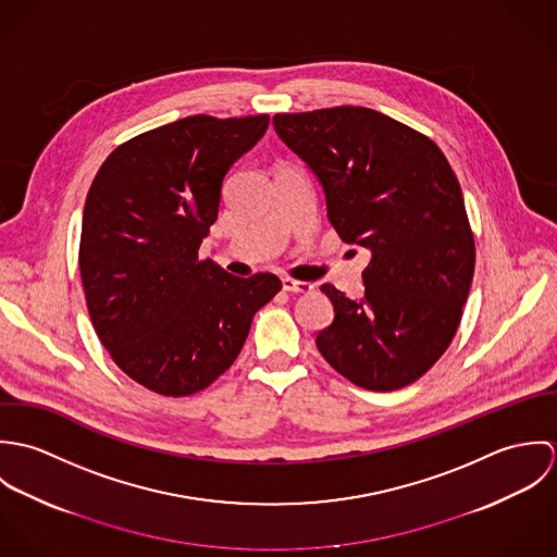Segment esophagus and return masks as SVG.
I'll return each mask as SVG.
<instances>
[{"mask_svg": "<svg viewBox=\"0 0 557 557\" xmlns=\"http://www.w3.org/2000/svg\"><path fill=\"white\" fill-rule=\"evenodd\" d=\"M283 289L289 292V294H311L315 289V285L287 276V278H283Z\"/></svg>", "mask_w": 557, "mask_h": 557, "instance_id": "esophagus-1", "label": "esophagus"}]
</instances>
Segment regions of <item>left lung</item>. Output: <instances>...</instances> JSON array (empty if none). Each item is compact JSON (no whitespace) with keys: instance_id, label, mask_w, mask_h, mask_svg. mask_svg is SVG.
<instances>
[{"instance_id":"obj_1","label":"left lung","mask_w":557,"mask_h":557,"mask_svg":"<svg viewBox=\"0 0 557 557\" xmlns=\"http://www.w3.org/2000/svg\"><path fill=\"white\" fill-rule=\"evenodd\" d=\"M272 122L315 171L336 234L371 250L362 300L321 285L334 321L318 334L319 354L364 391L413 384L453 343L474 278L476 244L450 162L426 135L367 107Z\"/></svg>"}]
</instances>
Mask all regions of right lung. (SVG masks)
Returning <instances> with one entry per match:
<instances>
[{"label":"right lung","mask_w":557,"mask_h":557,"mask_svg":"<svg viewBox=\"0 0 557 557\" xmlns=\"http://www.w3.org/2000/svg\"><path fill=\"white\" fill-rule=\"evenodd\" d=\"M270 115H190L117 146L85 199L79 270L91 325L113 362L162 397L206 391L238 358L255 313L278 292L199 259L230 166Z\"/></svg>","instance_id":"add662e5"}]
</instances>
